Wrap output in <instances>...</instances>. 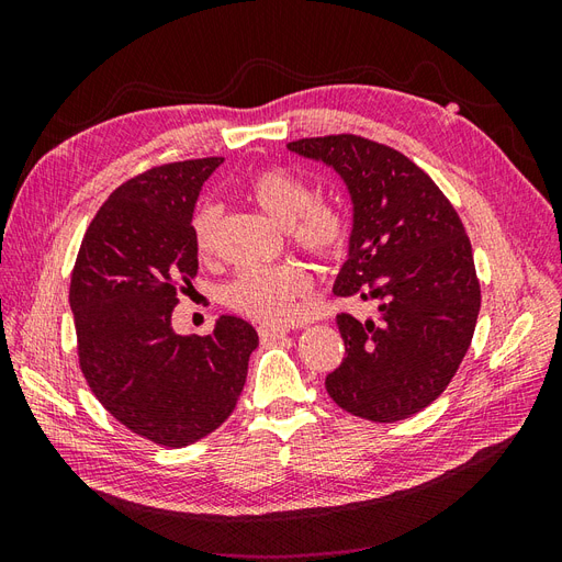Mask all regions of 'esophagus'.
Segmentation results:
<instances>
[{"instance_id":"34e87169","label":"esophagus","mask_w":562,"mask_h":562,"mask_svg":"<svg viewBox=\"0 0 562 562\" xmlns=\"http://www.w3.org/2000/svg\"><path fill=\"white\" fill-rule=\"evenodd\" d=\"M258 335H260L262 342H271V339L285 337L288 330H285V328H277V326H260V328H258Z\"/></svg>"}]
</instances>
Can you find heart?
<instances>
[{
  "instance_id": "heart-1",
  "label": "heart",
  "mask_w": 562,
  "mask_h": 562,
  "mask_svg": "<svg viewBox=\"0 0 562 562\" xmlns=\"http://www.w3.org/2000/svg\"><path fill=\"white\" fill-rule=\"evenodd\" d=\"M246 194L274 217L291 227L293 241L314 258L335 260L351 241V217L335 201L316 199L314 187L285 168H262L255 173ZM220 209L203 203L192 215V241L199 255H211L217 239ZM312 291L310 269L300 262L246 267L227 285L225 297L232 310L262 323H285L295 314V302Z\"/></svg>"
}]
</instances>
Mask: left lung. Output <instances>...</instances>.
I'll return each instance as SVG.
<instances>
[{"label": "left lung", "mask_w": 562, "mask_h": 562, "mask_svg": "<svg viewBox=\"0 0 562 562\" xmlns=\"http://www.w3.org/2000/svg\"><path fill=\"white\" fill-rule=\"evenodd\" d=\"M333 166L349 187V260L333 293L378 304V321L337 314L345 359L326 378L342 411L398 422L443 394L467 356L481 281L448 196L398 149L353 133L288 143Z\"/></svg>", "instance_id": "obj_1"}]
</instances>
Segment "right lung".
<instances>
[{
  "instance_id": "obj_1",
  "label": "right lung",
  "mask_w": 562,
  "mask_h": 562,
  "mask_svg": "<svg viewBox=\"0 0 562 562\" xmlns=\"http://www.w3.org/2000/svg\"><path fill=\"white\" fill-rule=\"evenodd\" d=\"M223 157L155 166L108 196L83 234L70 281L79 368L126 429L182 448L223 424L246 384L258 333L223 316L178 335V293L196 277L192 213Z\"/></svg>"
}]
</instances>
